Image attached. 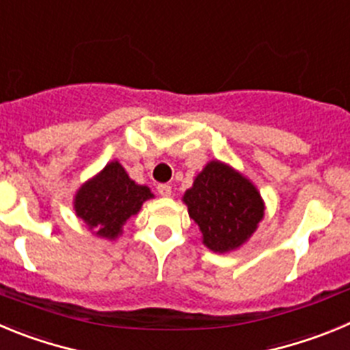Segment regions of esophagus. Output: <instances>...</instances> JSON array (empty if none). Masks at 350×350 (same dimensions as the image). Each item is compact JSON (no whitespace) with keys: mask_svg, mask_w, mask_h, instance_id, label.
I'll return each mask as SVG.
<instances>
[{"mask_svg":"<svg viewBox=\"0 0 350 350\" xmlns=\"http://www.w3.org/2000/svg\"><path fill=\"white\" fill-rule=\"evenodd\" d=\"M157 191H159V195H162V197H169L172 191L171 185H167V183H160L159 187H157Z\"/></svg>","mask_w":350,"mask_h":350,"instance_id":"esophagus-1","label":"esophagus"}]
</instances>
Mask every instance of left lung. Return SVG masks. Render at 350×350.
I'll list each match as a JSON object with an SVG mask.
<instances>
[{
	"mask_svg": "<svg viewBox=\"0 0 350 350\" xmlns=\"http://www.w3.org/2000/svg\"><path fill=\"white\" fill-rule=\"evenodd\" d=\"M190 218L202 230L204 244L226 253L251 237L263 218V202L244 176L214 160L183 197Z\"/></svg>",
	"mask_w": 350,
	"mask_h": 350,
	"instance_id": "left-lung-1",
	"label": "left lung"
}]
</instances>
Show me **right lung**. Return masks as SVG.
Segmentation results:
<instances>
[{
    "label": "right lung",
    "instance_id": "obj_1",
    "mask_svg": "<svg viewBox=\"0 0 350 350\" xmlns=\"http://www.w3.org/2000/svg\"><path fill=\"white\" fill-rule=\"evenodd\" d=\"M152 197L150 188L136 185L120 163L111 162L97 178L80 188L75 209L90 228H96L97 235L115 239L122 225Z\"/></svg>",
    "mask_w": 350,
    "mask_h": 350
}]
</instances>
